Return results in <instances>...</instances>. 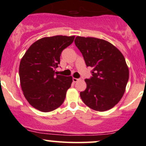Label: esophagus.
Listing matches in <instances>:
<instances>
[{"label":"esophagus","mask_w":146,"mask_h":146,"mask_svg":"<svg viewBox=\"0 0 146 146\" xmlns=\"http://www.w3.org/2000/svg\"><path fill=\"white\" fill-rule=\"evenodd\" d=\"M79 78H72V81L74 83H76V82H78V81H79Z\"/></svg>","instance_id":"esophagus-1"}]
</instances>
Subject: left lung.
Segmentation results:
<instances>
[{"label": "left lung", "mask_w": 146, "mask_h": 146, "mask_svg": "<svg viewBox=\"0 0 146 146\" xmlns=\"http://www.w3.org/2000/svg\"><path fill=\"white\" fill-rule=\"evenodd\" d=\"M75 45L81 52L91 78L81 92L82 101L89 108L104 112L112 108L122 98L129 79V70L123 55L110 42L93 37L76 36Z\"/></svg>", "instance_id": "8db88e82"}]
</instances>
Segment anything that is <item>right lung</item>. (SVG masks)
I'll use <instances>...</instances> for the list:
<instances>
[{"mask_svg":"<svg viewBox=\"0 0 146 146\" xmlns=\"http://www.w3.org/2000/svg\"><path fill=\"white\" fill-rule=\"evenodd\" d=\"M74 37L54 36L39 39L29 47L21 59V88L25 99L34 108L51 112L64 101L72 77L58 75L54 69L60 64L62 51L72 43Z\"/></svg>","mask_w":146,"mask_h":146,"instance_id":"right-lung-1","label":"right lung"}]
</instances>
